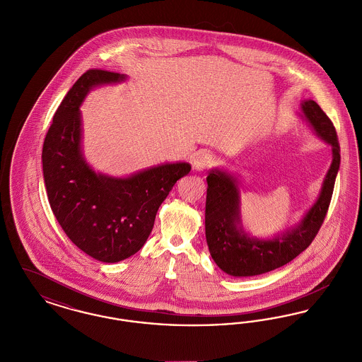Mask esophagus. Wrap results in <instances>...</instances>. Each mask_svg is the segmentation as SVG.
<instances>
[{
  "label": "esophagus",
  "mask_w": 362,
  "mask_h": 362,
  "mask_svg": "<svg viewBox=\"0 0 362 362\" xmlns=\"http://www.w3.org/2000/svg\"><path fill=\"white\" fill-rule=\"evenodd\" d=\"M216 163V157L210 153H201V155L197 156L194 163H192V167L195 171H204L209 167H211L213 164Z\"/></svg>",
  "instance_id": "esophagus-1"
}]
</instances>
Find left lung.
Listing matches in <instances>:
<instances>
[{"label": "left lung", "instance_id": "8db88e82", "mask_svg": "<svg viewBox=\"0 0 362 362\" xmlns=\"http://www.w3.org/2000/svg\"><path fill=\"white\" fill-rule=\"evenodd\" d=\"M300 110L301 119L331 146L332 161L317 199L293 226L270 238L252 236L241 220L239 176L220 168L209 171L205 209L207 247L216 264L228 276H259L289 263L307 250L325 221L339 171L341 149L335 127L319 104L310 99L303 100Z\"/></svg>", "mask_w": 362, "mask_h": 362}]
</instances>
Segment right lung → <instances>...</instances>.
<instances>
[{
	"mask_svg": "<svg viewBox=\"0 0 362 362\" xmlns=\"http://www.w3.org/2000/svg\"><path fill=\"white\" fill-rule=\"evenodd\" d=\"M126 80V74L107 70L86 71L54 114L42 152L57 221L81 251L104 263L121 262L142 248L158 207L191 170L189 163L176 161L118 177L96 173L86 163L80 107L93 88Z\"/></svg>",
	"mask_w": 362,
	"mask_h": 362,
	"instance_id": "obj_1",
	"label": "right lung"
}]
</instances>
